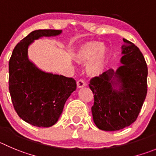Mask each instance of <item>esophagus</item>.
<instances>
[{"instance_id": "1", "label": "esophagus", "mask_w": 156, "mask_h": 156, "mask_svg": "<svg viewBox=\"0 0 156 156\" xmlns=\"http://www.w3.org/2000/svg\"><path fill=\"white\" fill-rule=\"evenodd\" d=\"M85 85H86V83L85 82L84 80L80 79L77 81V86H78V88H82V87L85 86Z\"/></svg>"}]
</instances>
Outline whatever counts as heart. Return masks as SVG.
Masks as SVG:
<instances>
[{"mask_svg": "<svg viewBox=\"0 0 156 156\" xmlns=\"http://www.w3.org/2000/svg\"><path fill=\"white\" fill-rule=\"evenodd\" d=\"M108 53L109 49L106 45L98 41H91L80 46L75 55V59L79 64L91 62L88 72L94 75L99 74L103 69Z\"/></svg>", "mask_w": 156, "mask_h": 156, "instance_id": "1", "label": "heart"}]
</instances>
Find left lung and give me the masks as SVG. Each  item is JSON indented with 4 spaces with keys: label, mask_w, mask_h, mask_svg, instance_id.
Returning a JSON list of instances; mask_svg holds the SVG:
<instances>
[{
    "label": "left lung",
    "mask_w": 156,
    "mask_h": 156,
    "mask_svg": "<svg viewBox=\"0 0 156 156\" xmlns=\"http://www.w3.org/2000/svg\"><path fill=\"white\" fill-rule=\"evenodd\" d=\"M122 64L90 81L94 94L93 120L101 130L117 131L132 125L142 109L147 94L148 68L139 48L123 39Z\"/></svg>",
    "instance_id": "obj_1"
}]
</instances>
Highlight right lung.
Returning <instances> with one entry per match:
<instances>
[{"label":"right lung","instance_id":"obj_1","mask_svg":"<svg viewBox=\"0 0 156 156\" xmlns=\"http://www.w3.org/2000/svg\"><path fill=\"white\" fill-rule=\"evenodd\" d=\"M62 30H36L14 48L9 61V91L14 110L21 119L37 127H51L58 122L64 105L76 89L72 78L47 73L27 57L29 45L42 37L57 36Z\"/></svg>","mask_w":156,"mask_h":156}]
</instances>
